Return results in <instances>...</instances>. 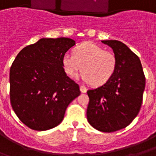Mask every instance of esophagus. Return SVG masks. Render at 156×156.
Returning a JSON list of instances; mask_svg holds the SVG:
<instances>
[{"label": "esophagus", "instance_id": "1", "mask_svg": "<svg viewBox=\"0 0 156 156\" xmlns=\"http://www.w3.org/2000/svg\"><path fill=\"white\" fill-rule=\"evenodd\" d=\"M80 90H81L82 93H86L87 92V88L85 87L84 85H80Z\"/></svg>", "mask_w": 156, "mask_h": 156}]
</instances>
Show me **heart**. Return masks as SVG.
<instances>
[{"label": "heart", "instance_id": "b5f03b06", "mask_svg": "<svg viewBox=\"0 0 156 156\" xmlns=\"http://www.w3.org/2000/svg\"><path fill=\"white\" fill-rule=\"evenodd\" d=\"M62 65L68 76L74 77L82 69L83 79L93 86H101L109 81L115 73L117 58L111 51L88 41L78 46L73 53H64Z\"/></svg>", "mask_w": 156, "mask_h": 156}]
</instances>
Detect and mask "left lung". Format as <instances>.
Wrapping results in <instances>:
<instances>
[{"mask_svg": "<svg viewBox=\"0 0 156 156\" xmlns=\"http://www.w3.org/2000/svg\"><path fill=\"white\" fill-rule=\"evenodd\" d=\"M102 42L113 49L117 68L109 81L87 92V119L94 129L110 133L128 126L138 115L145 77L140 58L126 45L116 40Z\"/></svg>", "mask_w": 156, "mask_h": 156, "instance_id": "left-lung-1", "label": "left lung"}]
</instances>
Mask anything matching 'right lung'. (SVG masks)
<instances>
[{"mask_svg": "<svg viewBox=\"0 0 156 156\" xmlns=\"http://www.w3.org/2000/svg\"><path fill=\"white\" fill-rule=\"evenodd\" d=\"M75 41L68 37L41 38L19 52L10 68V100L23 124L34 130L56 127L66 108L80 94L67 76L62 57Z\"/></svg>", "mask_w": 156, "mask_h": 156, "instance_id": "add662e5", "label": "right lung"}]
</instances>
